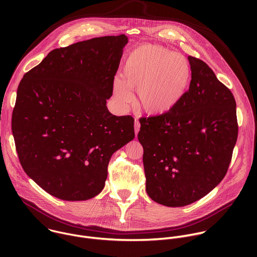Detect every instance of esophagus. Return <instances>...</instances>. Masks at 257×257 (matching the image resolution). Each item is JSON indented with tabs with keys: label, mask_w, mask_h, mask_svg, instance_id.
Here are the masks:
<instances>
[{
	"label": "esophagus",
	"mask_w": 257,
	"mask_h": 257,
	"mask_svg": "<svg viewBox=\"0 0 257 257\" xmlns=\"http://www.w3.org/2000/svg\"><path fill=\"white\" fill-rule=\"evenodd\" d=\"M134 129H135V136H137L138 132H139V129H140V124L137 120H135V124H134Z\"/></svg>",
	"instance_id": "esophagus-1"
}]
</instances>
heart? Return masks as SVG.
I'll list each match as a JSON object with an SVG mask.
<instances>
[{
	"label": "heart",
	"instance_id": "obj_1",
	"mask_svg": "<svg viewBox=\"0 0 257 257\" xmlns=\"http://www.w3.org/2000/svg\"><path fill=\"white\" fill-rule=\"evenodd\" d=\"M123 77L114 81V94L122 106L132 97L131 88H137V103L150 115L169 113L187 93L192 68L182 55L160 47L140 46L125 60Z\"/></svg>",
	"mask_w": 257,
	"mask_h": 257
}]
</instances>
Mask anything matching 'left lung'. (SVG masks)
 I'll return each instance as SVG.
<instances>
[{
  "instance_id": "left-lung-1",
  "label": "left lung",
  "mask_w": 257,
  "mask_h": 257,
  "mask_svg": "<svg viewBox=\"0 0 257 257\" xmlns=\"http://www.w3.org/2000/svg\"><path fill=\"white\" fill-rule=\"evenodd\" d=\"M188 60L185 96L169 113L139 120L146 192L171 207L191 204L219 184L238 137L233 93L206 63Z\"/></svg>"
}]
</instances>
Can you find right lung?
<instances>
[{"mask_svg":"<svg viewBox=\"0 0 257 257\" xmlns=\"http://www.w3.org/2000/svg\"><path fill=\"white\" fill-rule=\"evenodd\" d=\"M127 43L121 34L53 50L19 83L12 132L20 164L59 199L99 194L111 157L135 136L134 119L106 107Z\"/></svg>","mask_w":257,"mask_h":257,"instance_id":"1","label":"right lung"}]
</instances>
